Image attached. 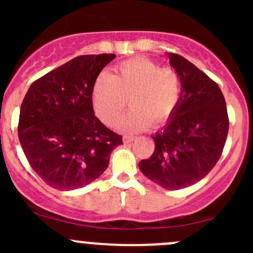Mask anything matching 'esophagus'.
<instances>
[{"instance_id": "1", "label": "esophagus", "mask_w": 253, "mask_h": 253, "mask_svg": "<svg viewBox=\"0 0 253 253\" xmlns=\"http://www.w3.org/2000/svg\"><path fill=\"white\" fill-rule=\"evenodd\" d=\"M133 139H134V136H128V134L124 136V142L126 143V144H128V143L133 142Z\"/></svg>"}]
</instances>
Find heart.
Wrapping results in <instances>:
<instances>
[{
	"mask_svg": "<svg viewBox=\"0 0 253 253\" xmlns=\"http://www.w3.org/2000/svg\"><path fill=\"white\" fill-rule=\"evenodd\" d=\"M182 82L174 67H160L145 57L120 63L110 77L96 79L93 88V105L96 115L109 126L120 122L127 108L132 111L121 124L125 132H138L152 125H164L174 114L180 100Z\"/></svg>",
	"mask_w": 253,
	"mask_h": 253,
	"instance_id": "obj_1",
	"label": "heart"
}]
</instances>
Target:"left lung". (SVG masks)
Masks as SVG:
<instances>
[{
    "label": "left lung",
    "mask_w": 253,
    "mask_h": 253,
    "mask_svg": "<svg viewBox=\"0 0 253 253\" xmlns=\"http://www.w3.org/2000/svg\"><path fill=\"white\" fill-rule=\"evenodd\" d=\"M177 70L182 93L167 126L152 137V157L139 169L167 190H180L202 180L215 167L229 131L225 99L218 84L193 63L169 53Z\"/></svg>",
    "instance_id": "left-lung-1"
}]
</instances>
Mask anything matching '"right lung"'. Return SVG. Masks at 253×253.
I'll return each instance as SVG.
<instances>
[{"instance_id":"add662e5","label":"right lung","mask_w":253,"mask_h":253,"mask_svg":"<svg viewBox=\"0 0 253 253\" xmlns=\"http://www.w3.org/2000/svg\"><path fill=\"white\" fill-rule=\"evenodd\" d=\"M116 55H82L40 77L20 106L18 136L30 167L53 188L75 190L109 167L122 136L101 124L93 109L99 73Z\"/></svg>"}]
</instances>
